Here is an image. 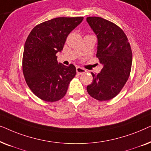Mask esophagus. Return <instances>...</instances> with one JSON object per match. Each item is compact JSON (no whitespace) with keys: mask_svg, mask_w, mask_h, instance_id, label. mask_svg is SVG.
Instances as JSON below:
<instances>
[{"mask_svg":"<svg viewBox=\"0 0 151 151\" xmlns=\"http://www.w3.org/2000/svg\"><path fill=\"white\" fill-rule=\"evenodd\" d=\"M76 71H77L78 74H82V73H85L86 71L84 69H83V68L78 67L77 68H76Z\"/></svg>","mask_w":151,"mask_h":151,"instance_id":"34e87169","label":"esophagus"}]
</instances>
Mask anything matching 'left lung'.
Segmentation results:
<instances>
[{"instance_id":"obj_1","label":"left lung","mask_w":151,"mask_h":151,"mask_svg":"<svg viewBox=\"0 0 151 151\" xmlns=\"http://www.w3.org/2000/svg\"><path fill=\"white\" fill-rule=\"evenodd\" d=\"M86 21L98 38L96 56L103 65L98 74L91 73L88 93L99 101L109 100L120 92L129 79L132 51L128 38L116 24L100 17H87Z\"/></svg>"}]
</instances>
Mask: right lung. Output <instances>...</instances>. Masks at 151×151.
<instances>
[{"label": "right lung", "mask_w": 151, "mask_h": 151, "mask_svg": "<svg viewBox=\"0 0 151 151\" xmlns=\"http://www.w3.org/2000/svg\"><path fill=\"white\" fill-rule=\"evenodd\" d=\"M83 18H53L36 25L29 34L24 47L22 71L28 86L41 100L51 102L60 100L75 77V66L58 63L56 53L61 52L68 35Z\"/></svg>", "instance_id": "add662e5"}]
</instances>
